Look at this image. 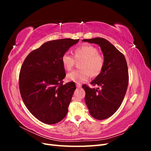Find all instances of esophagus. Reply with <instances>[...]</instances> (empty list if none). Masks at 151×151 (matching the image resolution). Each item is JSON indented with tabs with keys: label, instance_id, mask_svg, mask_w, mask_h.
I'll use <instances>...</instances> for the list:
<instances>
[{
	"label": "esophagus",
	"instance_id": "esophagus-1",
	"mask_svg": "<svg viewBox=\"0 0 151 151\" xmlns=\"http://www.w3.org/2000/svg\"><path fill=\"white\" fill-rule=\"evenodd\" d=\"M76 87H77V88H81V84L80 83H77L76 84Z\"/></svg>",
	"mask_w": 151,
	"mask_h": 151
}]
</instances>
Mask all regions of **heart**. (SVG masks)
I'll return each instance as SVG.
<instances>
[{
  "mask_svg": "<svg viewBox=\"0 0 151 151\" xmlns=\"http://www.w3.org/2000/svg\"><path fill=\"white\" fill-rule=\"evenodd\" d=\"M97 48L90 45H84L74 49V57L68 52L62 56V63L67 70H70L76 64V60L81 62V69L68 73L67 79L75 83H81L88 81L91 77L97 76L101 72L104 65V58L98 53Z\"/></svg>",
  "mask_w": 151,
  "mask_h": 151,
  "instance_id": "heart-1",
  "label": "heart"
}]
</instances>
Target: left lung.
<instances>
[{
    "instance_id": "obj_1",
    "label": "left lung",
    "mask_w": 151,
    "mask_h": 151,
    "mask_svg": "<svg viewBox=\"0 0 151 151\" xmlns=\"http://www.w3.org/2000/svg\"><path fill=\"white\" fill-rule=\"evenodd\" d=\"M83 42L98 44L101 48L104 65L101 72L91 82L96 89L86 84L85 102L90 115L95 119L110 117L120 108L129 84V70L125 56L110 42L103 38L84 39Z\"/></svg>"
}]
</instances>
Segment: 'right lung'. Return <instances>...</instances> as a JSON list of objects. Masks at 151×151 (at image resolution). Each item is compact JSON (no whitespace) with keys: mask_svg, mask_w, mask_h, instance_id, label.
Segmentation results:
<instances>
[{"mask_svg":"<svg viewBox=\"0 0 151 151\" xmlns=\"http://www.w3.org/2000/svg\"><path fill=\"white\" fill-rule=\"evenodd\" d=\"M79 39H60L43 43L29 53L21 66L19 87L25 106L38 120L55 124L66 116L76 86L63 84L66 76L62 55Z\"/></svg>","mask_w":151,"mask_h":151,"instance_id":"obj_1","label":"right lung"}]
</instances>
